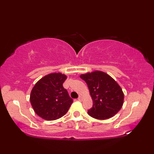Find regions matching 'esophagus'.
Wrapping results in <instances>:
<instances>
[{
    "mask_svg": "<svg viewBox=\"0 0 154 154\" xmlns=\"http://www.w3.org/2000/svg\"><path fill=\"white\" fill-rule=\"evenodd\" d=\"M78 100L80 101V102H81V101L83 100V97H82V96H79V98H78Z\"/></svg>",
    "mask_w": 154,
    "mask_h": 154,
    "instance_id": "obj_1",
    "label": "esophagus"
}]
</instances>
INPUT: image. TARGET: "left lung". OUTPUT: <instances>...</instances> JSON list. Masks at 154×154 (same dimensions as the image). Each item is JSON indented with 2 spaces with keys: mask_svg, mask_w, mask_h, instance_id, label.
I'll use <instances>...</instances> for the list:
<instances>
[{
  "mask_svg": "<svg viewBox=\"0 0 154 154\" xmlns=\"http://www.w3.org/2000/svg\"><path fill=\"white\" fill-rule=\"evenodd\" d=\"M87 83L93 106L88 115L99 120L110 119L121 110L124 94L116 81L107 73L94 71L80 75Z\"/></svg>",
  "mask_w": 154,
  "mask_h": 154,
  "instance_id": "8db88e82",
  "label": "left lung"
}]
</instances>
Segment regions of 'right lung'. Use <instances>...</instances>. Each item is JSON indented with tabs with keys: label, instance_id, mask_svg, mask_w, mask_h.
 Segmentation results:
<instances>
[{
	"label": "right lung",
	"instance_id": "add662e5",
	"mask_svg": "<svg viewBox=\"0 0 154 154\" xmlns=\"http://www.w3.org/2000/svg\"><path fill=\"white\" fill-rule=\"evenodd\" d=\"M67 76L62 73H52L35 84L30 94V102L35 113L46 121L60 119L73 103L63 87Z\"/></svg>",
	"mask_w": 154,
	"mask_h": 154
}]
</instances>
